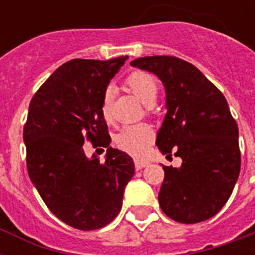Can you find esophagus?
Listing matches in <instances>:
<instances>
[{"label": "esophagus", "instance_id": "esophagus-1", "mask_svg": "<svg viewBox=\"0 0 255 255\" xmlns=\"http://www.w3.org/2000/svg\"><path fill=\"white\" fill-rule=\"evenodd\" d=\"M148 161L147 160H135V168L136 169H141V168H144L145 165H148Z\"/></svg>", "mask_w": 255, "mask_h": 255}]
</instances>
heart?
<instances>
[{
	"mask_svg": "<svg viewBox=\"0 0 255 255\" xmlns=\"http://www.w3.org/2000/svg\"><path fill=\"white\" fill-rule=\"evenodd\" d=\"M126 86L144 104H147V110L151 111L152 104L155 103L159 95V83L156 78L145 71H135L126 79ZM112 99H114V88L107 87L103 92L102 106H100L106 120L111 119ZM152 139H153V131L148 124H132L124 127L119 132V135L116 136V144L129 155L141 157L147 153Z\"/></svg>",
	"mask_w": 255,
	"mask_h": 255,
	"instance_id": "b5f03b06",
	"label": "heart"
}]
</instances>
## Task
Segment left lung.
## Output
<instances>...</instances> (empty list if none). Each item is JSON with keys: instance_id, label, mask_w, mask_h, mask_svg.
Segmentation results:
<instances>
[{"instance_id": "8db88e82", "label": "left lung", "mask_w": 255, "mask_h": 255, "mask_svg": "<svg viewBox=\"0 0 255 255\" xmlns=\"http://www.w3.org/2000/svg\"><path fill=\"white\" fill-rule=\"evenodd\" d=\"M131 66L153 73L167 94V115L156 145L163 155L182 159L180 168L165 167L160 208L182 224L213 217L233 192L241 169L238 127L225 96L189 62L156 55Z\"/></svg>"}]
</instances>
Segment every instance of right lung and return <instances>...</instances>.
Returning <instances> with one entry per match:
<instances>
[{"instance_id":"1","label":"right lung","mask_w":255,"mask_h":255,"mask_svg":"<svg viewBox=\"0 0 255 255\" xmlns=\"http://www.w3.org/2000/svg\"><path fill=\"white\" fill-rule=\"evenodd\" d=\"M128 57L73 59L58 67L30 102L23 127L29 177L53 214L79 230L103 228L119 214L135 173L126 152L108 148L88 159L86 140L108 147L102 96Z\"/></svg>"}]
</instances>
